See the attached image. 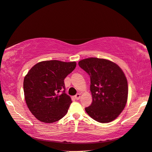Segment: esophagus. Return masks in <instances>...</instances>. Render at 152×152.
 <instances>
[{
    "label": "esophagus",
    "mask_w": 152,
    "mask_h": 152,
    "mask_svg": "<svg viewBox=\"0 0 152 152\" xmlns=\"http://www.w3.org/2000/svg\"><path fill=\"white\" fill-rule=\"evenodd\" d=\"M80 96H81V94H76L75 95V99H76V100H79L80 99Z\"/></svg>",
    "instance_id": "34e87169"
}]
</instances>
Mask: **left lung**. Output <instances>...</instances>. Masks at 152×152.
I'll list each match as a JSON object with an SVG mask.
<instances>
[{
	"label": "left lung",
	"instance_id": "8db88e82",
	"mask_svg": "<svg viewBox=\"0 0 152 152\" xmlns=\"http://www.w3.org/2000/svg\"><path fill=\"white\" fill-rule=\"evenodd\" d=\"M78 65L91 77L92 102L85 111L98 122L114 121L125 107L128 98V82L121 69L110 60L97 58L82 60Z\"/></svg>",
	"mask_w": 152,
	"mask_h": 152
}]
</instances>
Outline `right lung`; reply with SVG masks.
<instances>
[{
  "mask_svg": "<svg viewBox=\"0 0 152 152\" xmlns=\"http://www.w3.org/2000/svg\"><path fill=\"white\" fill-rule=\"evenodd\" d=\"M76 66L75 61L39 62L24 80L25 100L31 112L42 122L59 121L67 113L72 101L65 93L64 79Z\"/></svg>",
  "mask_w": 152,
  "mask_h": 152,
  "instance_id": "right-lung-1",
  "label": "right lung"
}]
</instances>
